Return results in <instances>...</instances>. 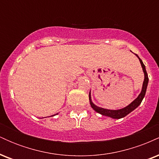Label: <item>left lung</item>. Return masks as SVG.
Segmentation results:
<instances>
[{
    "label": "left lung",
    "instance_id": "obj_1",
    "mask_svg": "<svg viewBox=\"0 0 159 159\" xmlns=\"http://www.w3.org/2000/svg\"><path fill=\"white\" fill-rule=\"evenodd\" d=\"M135 55L138 57V59H139L140 64H141V67L143 69V72L144 73V80L143 82V86H142L141 92L138 95V96L132 102H131L129 105H127L126 107H123V108L118 109V110H110V109H106L103 108V107H100L98 106H96L95 104L92 102V99H91V93L90 91V93H89V100H90V104L92 107V108L95 111L98 113V114L103 115V116H109V117L113 118V119H121V118L125 117L126 115L130 114L132 111H133L134 109L137 108L141 103L142 100L143 99L144 96H145L146 91H147V85H148L149 82V78L148 75H147V70H146L145 65L143 64V61H141V59L138 57V54H135Z\"/></svg>",
    "mask_w": 159,
    "mask_h": 159
}]
</instances>
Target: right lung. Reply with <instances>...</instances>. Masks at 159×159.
<instances>
[{
  "label": "right lung",
  "instance_id": "1",
  "mask_svg": "<svg viewBox=\"0 0 159 159\" xmlns=\"http://www.w3.org/2000/svg\"><path fill=\"white\" fill-rule=\"evenodd\" d=\"M57 114H58V113H57ZM56 114H54V115H56ZM54 115H52V116H54Z\"/></svg>",
  "mask_w": 159,
  "mask_h": 159
}]
</instances>
